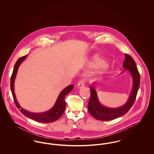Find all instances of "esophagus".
<instances>
[{
    "label": "esophagus",
    "mask_w": 154,
    "mask_h": 154,
    "mask_svg": "<svg viewBox=\"0 0 154 154\" xmlns=\"http://www.w3.org/2000/svg\"><path fill=\"white\" fill-rule=\"evenodd\" d=\"M84 83H85V81L84 80H81L79 81L77 83V87L78 88H81L84 87Z\"/></svg>",
    "instance_id": "34e87169"
}]
</instances>
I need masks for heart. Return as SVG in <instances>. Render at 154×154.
<instances>
[{"label": "heart", "instance_id": "obj_1", "mask_svg": "<svg viewBox=\"0 0 154 154\" xmlns=\"http://www.w3.org/2000/svg\"><path fill=\"white\" fill-rule=\"evenodd\" d=\"M96 64L98 66H102L101 67L103 69H106L108 67L107 66L104 65L105 61L102 59L100 58H96Z\"/></svg>", "mask_w": 154, "mask_h": 154}]
</instances>
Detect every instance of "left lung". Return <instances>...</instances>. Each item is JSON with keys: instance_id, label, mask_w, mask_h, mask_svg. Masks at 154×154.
Wrapping results in <instances>:
<instances>
[{"instance_id": "obj_1", "label": "left lung", "mask_w": 154, "mask_h": 154, "mask_svg": "<svg viewBox=\"0 0 154 154\" xmlns=\"http://www.w3.org/2000/svg\"><path fill=\"white\" fill-rule=\"evenodd\" d=\"M125 59L123 67L125 70H129L133 79V88L128 102L121 107L110 108L103 106L98 99L94 85L90 87L91 97L88 102V109L89 113L96 119L99 121H110L122 117L130 110L133 105L139 90L140 76L134 59L128 55L125 54ZM96 82L94 83V85Z\"/></svg>"}]
</instances>
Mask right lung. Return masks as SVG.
<instances>
[{
	"mask_svg": "<svg viewBox=\"0 0 154 154\" xmlns=\"http://www.w3.org/2000/svg\"><path fill=\"white\" fill-rule=\"evenodd\" d=\"M27 55H28L22 57L17 60V61L15 64L14 70L11 77L10 87H11V91L14 98L15 105L23 115H25L26 117L29 118L33 120L36 121L37 122H42V123H50V122H54L57 119H58L63 114L66 108V102L65 101V97L67 94L70 92V91L73 89L74 85H70L66 88H65L63 90H62L60 93V94L59 95L57 100L55 103L54 106L50 110L46 112H42V113H34V112H31L26 110H24L20 106V104H18V103L16 97L15 95L14 87L15 79L17 73L18 67L20 65V64L26 58Z\"/></svg>",
	"mask_w": 154,
	"mask_h": 154,
	"instance_id": "right-lung-1",
	"label": "right lung"
}]
</instances>
